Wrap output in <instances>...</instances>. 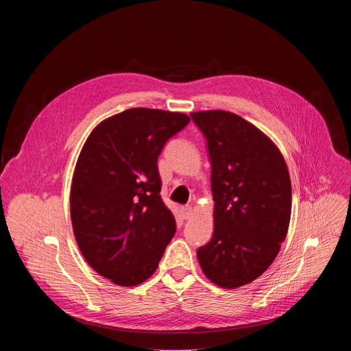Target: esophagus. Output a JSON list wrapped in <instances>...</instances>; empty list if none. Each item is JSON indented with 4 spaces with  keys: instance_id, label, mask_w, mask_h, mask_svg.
<instances>
[{
    "instance_id": "34e87169",
    "label": "esophagus",
    "mask_w": 351,
    "mask_h": 351,
    "mask_svg": "<svg viewBox=\"0 0 351 351\" xmlns=\"http://www.w3.org/2000/svg\"><path fill=\"white\" fill-rule=\"evenodd\" d=\"M180 213H182L183 219H190L191 215H193V210H191V207H189V206L182 207V208H180Z\"/></svg>"
}]
</instances>
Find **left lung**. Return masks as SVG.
I'll return each instance as SVG.
<instances>
[{"label":"left lung","instance_id":"obj_1","mask_svg":"<svg viewBox=\"0 0 351 351\" xmlns=\"http://www.w3.org/2000/svg\"><path fill=\"white\" fill-rule=\"evenodd\" d=\"M207 138L215 202L214 234L197 250L206 276L234 289L274 263L291 214V183L283 156L260 129L228 111L190 114Z\"/></svg>","mask_w":351,"mask_h":351}]
</instances>
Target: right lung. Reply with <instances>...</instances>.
<instances>
[{
	"mask_svg": "<svg viewBox=\"0 0 351 351\" xmlns=\"http://www.w3.org/2000/svg\"><path fill=\"white\" fill-rule=\"evenodd\" d=\"M190 118L130 108L99 123L73 172L71 218L88 265L119 286L152 276L176 232L165 207L158 156Z\"/></svg>",
	"mask_w": 351,
	"mask_h": 351,
	"instance_id": "right-lung-1",
	"label": "right lung"
}]
</instances>
